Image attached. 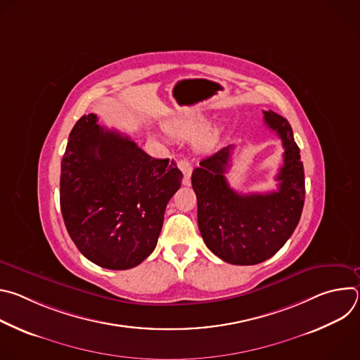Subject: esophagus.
<instances>
[{
    "label": "esophagus",
    "instance_id": "34e87169",
    "mask_svg": "<svg viewBox=\"0 0 360 360\" xmlns=\"http://www.w3.org/2000/svg\"><path fill=\"white\" fill-rule=\"evenodd\" d=\"M178 168L184 174V185H189L191 182V174H192V164L186 160H181L178 162Z\"/></svg>",
    "mask_w": 360,
    "mask_h": 360
}]
</instances>
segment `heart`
<instances>
[{"instance_id": "obj_1", "label": "heart", "mask_w": 360, "mask_h": 360, "mask_svg": "<svg viewBox=\"0 0 360 360\" xmlns=\"http://www.w3.org/2000/svg\"><path fill=\"white\" fill-rule=\"evenodd\" d=\"M195 127L193 125H189V124H179V122H172V124H169V131L172 132V134H175V135H178V136H182V138H189V136H192L193 135V132H195ZM214 136L212 135H208V136H205L203 138V145L205 146H211L212 143H214Z\"/></svg>"}]
</instances>
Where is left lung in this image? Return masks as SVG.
Masks as SVG:
<instances>
[{"mask_svg": "<svg viewBox=\"0 0 360 360\" xmlns=\"http://www.w3.org/2000/svg\"><path fill=\"white\" fill-rule=\"evenodd\" d=\"M264 121L285 148L276 175L278 191L239 193L226 181L235 145L219 149L192 172L202 239L218 258L232 265H256L274 256L299 224L304 202V172L289 122L274 111Z\"/></svg>", "mask_w": 360, "mask_h": 360, "instance_id": "8db88e82", "label": "left lung"}]
</instances>
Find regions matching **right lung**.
<instances>
[{
	"instance_id": "obj_1",
	"label": "right lung",
	"mask_w": 360,
	"mask_h": 360,
	"mask_svg": "<svg viewBox=\"0 0 360 360\" xmlns=\"http://www.w3.org/2000/svg\"><path fill=\"white\" fill-rule=\"evenodd\" d=\"M96 121L95 114L84 115L70 134L61 161V212L88 261L131 269L155 249L184 175L174 161L149 157L129 136Z\"/></svg>"
}]
</instances>
